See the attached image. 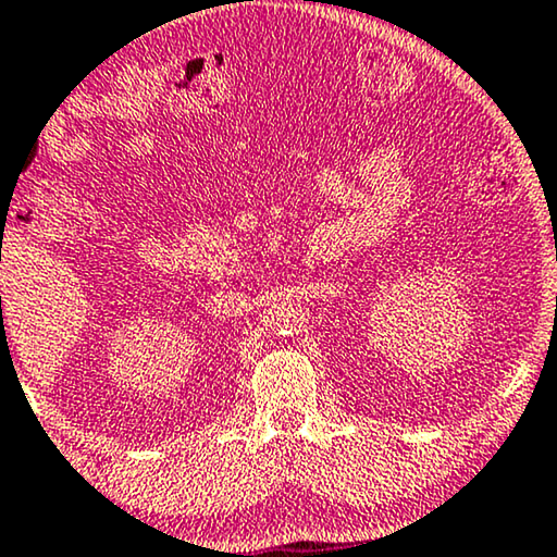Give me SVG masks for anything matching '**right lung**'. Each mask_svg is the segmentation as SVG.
<instances>
[{"mask_svg": "<svg viewBox=\"0 0 557 557\" xmlns=\"http://www.w3.org/2000/svg\"><path fill=\"white\" fill-rule=\"evenodd\" d=\"M0 308H2V295H0Z\"/></svg>", "mask_w": 557, "mask_h": 557, "instance_id": "obj_1", "label": "right lung"}]
</instances>
